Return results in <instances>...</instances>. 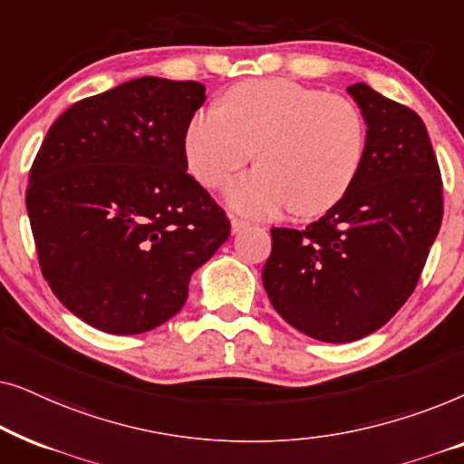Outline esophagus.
Returning <instances> with one entry per match:
<instances>
[{"label": "esophagus", "mask_w": 464, "mask_h": 464, "mask_svg": "<svg viewBox=\"0 0 464 464\" xmlns=\"http://www.w3.org/2000/svg\"><path fill=\"white\" fill-rule=\"evenodd\" d=\"M251 226V221H246V219H243V218H232V234H238V232H243V230H246V227Z\"/></svg>", "instance_id": "esophagus-1"}]
</instances>
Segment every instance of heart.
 Instances as JSON below:
<instances>
[{
  "label": "heart",
  "mask_w": 464,
  "mask_h": 464,
  "mask_svg": "<svg viewBox=\"0 0 464 464\" xmlns=\"http://www.w3.org/2000/svg\"><path fill=\"white\" fill-rule=\"evenodd\" d=\"M367 145L359 105L294 80H246L227 88L218 107L188 120L183 154L194 179L218 189L256 158L259 169L226 192L249 215L289 208L300 218L327 213L357 179Z\"/></svg>",
  "instance_id": "obj_1"
}]
</instances>
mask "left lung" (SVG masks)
Instances as JSON below:
<instances>
[{
    "label": "left lung",
    "mask_w": 464,
    "mask_h": 464,
    "mask_svg": "<svg viewBox=\"0 0 464 464\" xmlns=\"http://www.w3.org/2000/svg\"><path fill=\"white\" fill-rule=\"evenodd\" d=\"M365 116L357 179L304 230L272 227L262 281L272 306L321 342L365 338L408 302L440 232L441 173L410 107L363 82L348 86Z\"/></svg>",
    "instance_id": "obj_1"
}]
</instances>
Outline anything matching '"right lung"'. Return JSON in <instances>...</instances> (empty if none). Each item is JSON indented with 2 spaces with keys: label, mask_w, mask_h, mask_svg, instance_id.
<instances>
[{
  "label": "right lung",
  "mask_w": 464,
  "mask_h": 464,
  "mask_svg": "<svg viewBox=\"0 0 464 464\" xmlns=\"http://www.w3.org/2000/svg\"><path fill=\"white\" fill-rule=\"evenodd\" d=\"M198 82L137 78L73 103L50 126L27 186L42 275L63 306L116 335L179 313L192 272L230 221L188 175L183 132Z\"/></svg>",
  "instance_id": "right-lung-1"
}]
</instances>
